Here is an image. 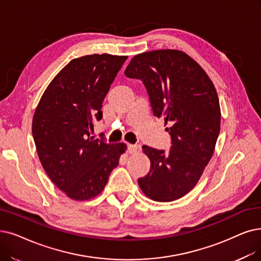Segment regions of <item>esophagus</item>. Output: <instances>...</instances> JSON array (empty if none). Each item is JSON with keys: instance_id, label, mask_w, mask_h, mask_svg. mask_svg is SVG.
Here are the masks:
<instances>
[{"instance_id": "obj_1", "label": "esophagus", "mask_w": 261, "mask_h": 261, "mask_svg": "<svg viewBox=\"0 0 261 261\" xmlns=\"http://www.w3.org/2000/svg\"><path fill=\"white\" fill-rule=\"evenodd\" d=\"M140 149H141V147H140V145H133V144H128V149H127V151L129 152V153H135V152H139L140 151Z\"/></svg>"}]
</instances>
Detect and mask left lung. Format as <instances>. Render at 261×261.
<instances>
[{"label":"left lung","instance_id":"left-lung-1","mask_svg":"<svg viewBox=\"0 0 261 261\" xmlns=\"http://www.w3.org/2000/svg\"><path fill=\"white\" fill-rule=\"evenodd\" d=\"M142 80L153 115L168 124L172 147L143 146L150 171L138 182L155 201H173L193 189L214 152L221 128L217 89L197 62L179 50H154L135 55L124 70Z\"/></svg>","mask_w":261,"mask_h":261}]
</instances>
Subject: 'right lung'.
<instances>
[{"label":"right lung","instance_id":"right-lung-1","mask_svg":"<svg viewBox=\"0 0 261 261\" xmlns=\"http://www.w3.org/2000/svg\"><path fill=\"white\" fill-rule=\"evenodd\" d=\"M128 56L92 54L73 59L44 90L32 132L40 163L52 182L74 200L94 198L127 149L92 137L102 102Z\"/></svg>","mask_w":261,"mask_h":261}]
</instances>
